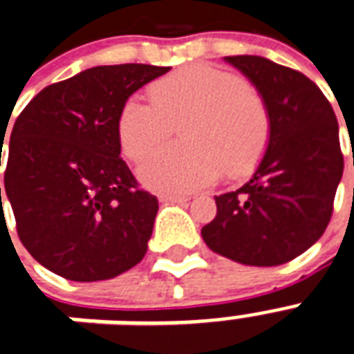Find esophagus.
<instances>
[{"label":"esophagus","mask_w":354,"mask_h":354,"mask_svg":"<svg viewBox=\"0 0 354 354\" xmlns=\"http://www.w3.org/2000/svg\"><path fill=\"white\" fill-rule=\"evenodd\" d=\"M162 203H186L188 201V197L185 196H171V194H162V196L158 197Z\"/></svg>","instance_id":"1"}]
</instances>
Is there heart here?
<instances>
[{
    "mask_svg": "<svg viewBox=\"0 0 354 354\" xmlns=\"http://www.w3.org/2000/svg\"><path fill=\"white\" fill-rule=\"evenodd\" d=\"M151 103L131 95L116 118L120 149L140 160L168 138L180 122L185 142L166 146L142 162L149 188L192 192L212 185L225 171L245 177L264 157L271 136L266 101L248 81L208 64H190L149 86Z\"/></svg>",
    "mask_w": 354,
    "mask_h": 354,
    "instance_id": "heart-1",
    "label": "heart"
}]
</instances>
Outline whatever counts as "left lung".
Returning a JSON list of instances; mask_svg holds the SVG:
<instances>
[{
  "instance_id": "left-lung-1",
  "label": "left lung",
  "mask_w": 354,
  "mask_h": 354,
  "mask_svg": "<svg viewBox=\"0 0 354 354\" xmlns=\"http://www.w3.org/2000/svg\"><path fill=\"white\" fill-rule=\"evenodd\" d=\"M266 101L271 136L251 180L216 196L201 229L214 253L248 266L294 260L322 238L344 174L338 122L316 83L257 55L225 57Z\"/></svg>"
}]
</instances>
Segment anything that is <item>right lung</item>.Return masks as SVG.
Here are the masks:
<instances>
[{"instance_id": "add662e5", "label": "right lung", "mask_w": 354, "mask_h": 354, "mask_svg": "<svg viewBox=\"0 0 354 354\" xmlns=\"http://www.w3.org/2000/svg\"><path fill=\"white\" fill-rule=\"evenodd\" d=\"M166 72L95 66L46 86L16 118L5 194L24 248L49 271L105 281L144 259L158 201L120 157L116 118L129 95Z\"/></svg>"}]
</instances>
